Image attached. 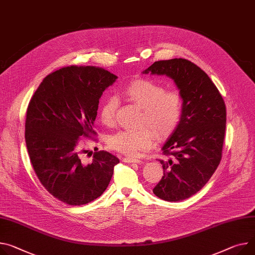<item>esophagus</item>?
I'll list each match as a JSON object with an SVG mask.
<instances>
[{
    "label": "esophagus",
    "instance_id": "obj_1",
    "mask_svg": "<svg viewBox=\"0 0 255 255\" xmlns=\"http://www.w3.org/2000/svg\"><path fill=\"white\" fill-rule=\"evenodd\" d=\"M124 161L127 162V163H141V162H143L141 159L133 158V157H126L124 159Z\"/></svg>",
    "mask_w": 255,
    "mask_h": 255
}]
</instances>
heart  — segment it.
<instances>
[{
	"label": "heart",
	"instance_id": "1",
	"mask_svg": "<svg viewBox=\"0 0 255 255\" xmlns=\"http://www.w3.org/2000/svg\"><path fill=\"white\" fill-rule=\"evenodd\" d=\"M124 95L142 109L140 125H147L139 129H123L109 136V146L129 156L139 155L150 149L155 141V133L160 138L170 134L180 124L183 114V97L179 91H166L161 84L138 78L130 82ZM117 100L109 97L104 100L99 110L100 122L111 126L114 122Z\"/></svg>",
	"mask_w": 255,
	"mask_h": 255
}]
</instances>
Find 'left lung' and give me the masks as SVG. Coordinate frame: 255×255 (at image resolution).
Returning a JSON list of instances; mask_svg holds the SVG:
<instances>
[{"label": "left lung", "mask_w": 255, "mask_h": 255, "mask_svg": "<svg viewBox=\"0 0 255 255\" xmlns=\"http://www.w3.org/2000/svg\"><path fill=\"white\" fill-rule=\"evenodd\" d=\"M143 73L166 75L183 97L180 124L161 148L171 157L158 159L163 177L153 189L162 200L182 201L200 191L221 162L226 105L208 75L183 58L156 61Z\"/></svg>", "instance_id": "obj_1"}]
</instances>
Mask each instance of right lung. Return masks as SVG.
<instances>
[{"label": "right lung", "instance_id": "obj_1", "mask_svg": "<svg viewBox=\"0 0 255 255\" xmlns=\"http://www.w3.org/2000/svg\"><path fill=\"white\" fill-rule=\"evenodd\" d=\"M117 76L93 66H69L47 77L29 102L25 142L38 180L55 198L69 205L101 196L120 159L98 151L86 163L78 155L81 136L95 133L94 122L103 92Z\"/></svg>", "mask_w": 255, "mask_h": 255}]
</instances>
